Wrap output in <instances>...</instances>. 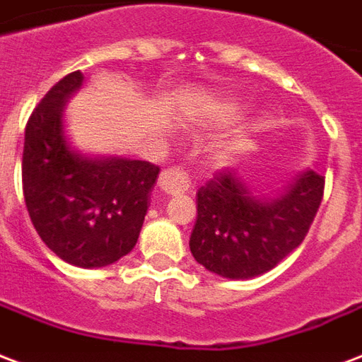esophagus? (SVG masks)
I'll return each mask as SVG.
<instances>
[{"instance_id": "34e87169", "label": "esophagus", "mask_w": 362, "mask_h": 362, "mask_svg": "<svg viewBox=\"0 0 362 362\" xmlns=\"http://www.w3.org/2000/svg\"><path fill=\"white\" fill-rule=\"evenodd\" d=\"M158 185L165 194L177 197V194H183L191 189V177L187 171L179 170V168H170V170H164L160 173Z\"/></svg>"}]
</instances>
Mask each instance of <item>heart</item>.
<instances>
[{"mask_svg": "<svg viewBox=\"0 0 362 362\" xmlns=\"http://www.w3.org/2000/svg\"><path fill=\"white\" fill-rule=\"evenodd\" d=\"M246 100H243L240 97H223V99L216 100L210 107V119H214L219 126H225V124H230L235 122L236 118H240L244 112H246ZM257 133V127H250L246 132L238 133L233 139L223 143L216 152H214V162L217 165L229 162L230 158H235L238 154H243L246 148L250 146V141H252V135Z\"/></svg>", "mask_w": 362, "mask_h": 362, "instance_id": "obj_1", "label": "heart"}]
</instances>
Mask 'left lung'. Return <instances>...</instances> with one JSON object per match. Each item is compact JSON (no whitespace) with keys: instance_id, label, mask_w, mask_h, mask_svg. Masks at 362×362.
Instances as JSON below:
<instances>
[{"instance_id":"8db88e82","label":"left lung","mask_w":362,"mask_h":362,"mask_svg":"<svg viewBox=\"0 0 362 362\" xmlns=\"http://www.w3.org/2000/svg\"><path fill=\"white\" fill-rule=\"evenodd\" d=\"M325 192V177L307 170L276 198H259L235 170L219 171L197 192L191 252L225 279H252L276 267L303 243Z\"/></svg>"}]
</instances>
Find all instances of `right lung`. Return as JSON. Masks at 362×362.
<instances>
[{"instance_id":"obj_1","label":"right lung","mask_w":362,"mask_h":362,"mask_svg":"<svg viewBox=\"0 0 362 362\" xmlns=\"http://www.w3.org/2000/svg\"><path fill=\"white\" fill-rule=\"evenodd\" d=\"M83 83L76 70L49 89L24 132L23 192L34 229L51 252L76 267H105L133 250L148 210L158 165L89 158L64 133L66 100Z\"/></svg>"}]
</instances>
